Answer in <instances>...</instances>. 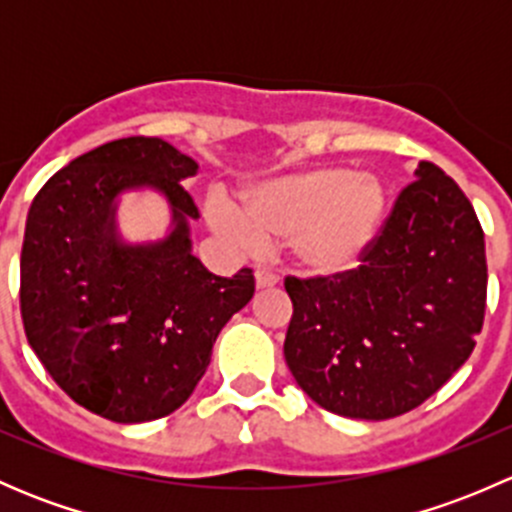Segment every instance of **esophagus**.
Wrapping results in <instances>:
<instances>
[{"mask_svg":"<svg viewBox=\"0 0 512 512\" xmlns=\"http://www.w3.org/2000/svg\"><path fill=\"white\" fill-rule=\"evenodd\" d=\"M255 285L257 289H267V287H275L277 285V275L267 270H257L255 272Z\"/></svg>","mask_w":512,"mask_h":512,"instance_id":"esophagus-1","label":"esophagus"}]
</instances>
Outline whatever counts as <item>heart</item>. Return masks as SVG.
<instances>
[{"label":"heart","instance_id":"b5f03b06","mask_svg":"<svg viewBox=\"0 0 512 512\" xmlns=\"http://www.w3.org/2000/svg\"><path fill=\"white\" fill-rule=\"evenodd\" d=\"M386 213V190L371 173L312 168L270 180L245 195V210L225 195L208 203L210 223L242 247L265 237L287 240L297 270L332 277L354 270L374 245Z\"/></svg>","mask_w":512,"mask_h":512}]
</instances>
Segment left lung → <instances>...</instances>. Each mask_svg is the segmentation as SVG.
<instances>
[{
	"label": "left lung",
	"instance_id": "1",
	"mask_svg": "<svg viewBox=\"0 0 512 512\" xmlns=\"http://www.w3.org/2000/svg\"><path fill=\"white\" fill-rule=\"evenodd\" d=\"M485 242L456 180L421 160L356 270L287 277L285 359L332 414L384 421L436 394L485 317Z\"/></svg>",
	"mask_w": 512,
	"mask_h": 512
}]
</instances>
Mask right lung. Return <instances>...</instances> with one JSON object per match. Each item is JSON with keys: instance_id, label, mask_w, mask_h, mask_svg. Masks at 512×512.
Returning <instances> with one entry per match:
<instances>
[{"instance_id": "add662e5", "label": "right lung", "mask_w": 512, "mask_h": 512, "mask_svg": "<svg viewBox=\"0 0 512 512\" xmlns=\"http://www.w3.org/2000/svg\"><path fill=\"white\" fill-rule=\"evenodd\" d=\"M198 163L160 138L103 143L51 175L29 208L22 245L24 332L51 379L108 421L143 423L185 404L227 319L255 294L252 270L218 277L193 255L183 188ZM153 187L174 227L128 246L117 195Z\"/></svg>"}]
</instances>
